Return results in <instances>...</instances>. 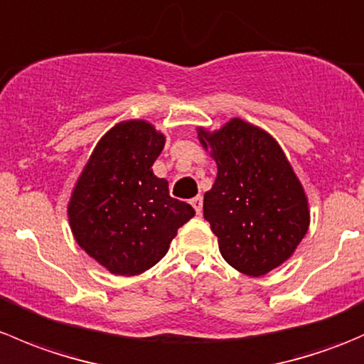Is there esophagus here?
I'll return each instance as SVG.
<instances>
[{"label":"esophagus","mask_w":364,"mask_h":364,"mask_svg":"<svg viewBox=\"0 0 364 364\" xmlns=\"http://www.w3.org/2000/svg\"><path fill=\"white\" fill-rule=\"evenodd\" d=\"M190 204L193 205V209L197 211V215H200V213H203V197H200V196L193 197V199L190 200Z\"/></svg>","instance_id":"obj_1"}]
</instances>
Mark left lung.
Masks as SVG:
<instances>
[{
    "instance_id": "left-lung-1",
    "label": "left lung",
    "mask_w": 364,
    "mask_h": 364,
    "mask_svg": "<svg viewBox=\"0 0 364 364\" xmlns=\"http://www.w3.org/2000/svg\"><path fill=\"white\" fill-rule=\"evenodd\" d=\"M197 137L216 161V179L204 196V218L223 259L248 277H262L292 257L310 227L303 185L277 139L232 117Z\"/></svg>"
}]
</instances>
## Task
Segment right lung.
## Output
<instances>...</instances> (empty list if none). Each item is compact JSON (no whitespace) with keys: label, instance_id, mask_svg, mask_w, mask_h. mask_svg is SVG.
I'll return each instance as SVG.
<instances>
[{"label":"right lung","instance_id":"1","mask_svg":"<svg viewBox=\"0 0 364 364\" xmlns=\"http://www.w3.org/2000/svg\"><path fill=\"white\" fill-rule=\"evenodd\" d=\"M165 135L144 119L114 124L98 141L68 200L77 245L119 277H135L165 255L196 209L168 196L153 174Z\"/></svg>","mask_w":364,"mask_h":364}]
</instances>
